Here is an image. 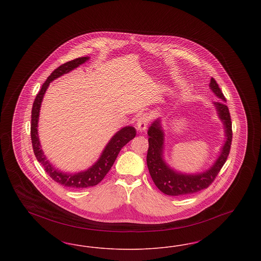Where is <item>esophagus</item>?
I'll return each instance as SVG.
<instances>
[{"label": "esophagus", "mask_w": 261, "mask_h": 261, "mask_svg": "<svg viewBox=\"0 0 261 261\" xmlns=\"http://www.w3.org/2000/svg\"><path fill=\"white\" fill-rule=\"evenodd\" d=\"M149 121H150V116H149L148 113H144L142 114L139 119H138V122H137V128L140 132H144L148 125H149Z\"/></svg>", "instance_id": "esophagus-1"}]
</instances>
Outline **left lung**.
Listing matches in <instances>:
<instances>
[{
    "instance_id": "8db88e82",
    "label": "left lung",
    "mask_w": 261,
    "mask_h": 261,
    "mask_svg": "<svg viewBox=\"0 0 261 261\" xmlns=\"http://www.w3.org/2000/svg\"><path fill=\"white\" fill-rule=\"evenodd\" d=\"M210 88L213 94L222 101L213 102L219 119L224 127L225 141L220 149L219 155L211 167L203 172L188 174L180 172L170 167L164 160V132L161 118L155 119L148 130L149 149L147 154V164L150 177L163 194L168 196H185L199 192L211 185L219 173L226 162L232 142V122L226 99L216 81L211 78Z\"/></svg>"
}]
</instances>
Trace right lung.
<instances>
[{
  "label": "right lung",
  "mask_w": 261,
  "mask_h": 261,
  "mask_svg": "<svg viewBox=\"0 0 261 261\" xmlns=\"http://www.w3.org/2000/svg\"><path fill=\"white\" fill-rule=\"evenodd\" d=\"M90 57H82L75 59L73 61L65 62L55 69L50 76L47 78L46 82L42 85L41 90L35 98L31 112V140L32 147L35 153L38 162H40L45 171L50 175V178L61 184L62 186L70 189H84L88 187L96 186L105 178V176L111 170L113 163L115 162L119 151L124 147L125 145L130 142L136 136V129L133 126H125L117 131L112 139L109 141L107 146L99 155V160L95 162L92 166L84 171L76 172V173H66L59 170L55 167L47 156L45 155L43 149L41 148L39 135H38V122L40 109L42 105V100L45 96V93L49 87L50 82L55 79L66 74L77 68L79 65L89 61Z\"/></svg>",
  "instance_id": "add662e5"
}]
</instances>
